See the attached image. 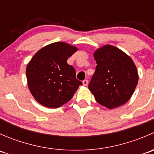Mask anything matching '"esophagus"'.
Returning <instances> with one entry per match:
<instances>
[{
	"label": "esophagus",
	"instance_id": "esophagus-1",
	"mask_svg": "<svg viewBox=\"0 0 154 154\" xmlns=\"http://www.w3.org/2000/svg\"><path fill=\"white\" fill-rule=\"evenodd\" d=\"M83 86H87L88 85V80H84L83 81Z\"/></svg>",
	"mask_w": 154,
	"mask_h": 154
}]
</instances>
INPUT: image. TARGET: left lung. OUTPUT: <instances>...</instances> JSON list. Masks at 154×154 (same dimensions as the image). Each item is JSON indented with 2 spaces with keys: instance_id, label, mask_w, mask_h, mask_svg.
I'll use <instances>...</instances> for the list:
<instances>
[{
  "instance_id": "left-lung-1",
  "label": "left lung",
  "mask_w": 154,
  "mask_h": 154,
  "mask_svg": "<svg viewBox=\"0 0 154 154\" xmlns=\"http://www.w3.org/2000/svg\"><path fill=\"white\" fill-rule=\"evenodd\" d=\"M97 66L88 84L96 101L108 109L125 104L138 84V71L132 59L119 48L106 45L94 54Z\"/></svg>"
}]
</instances>
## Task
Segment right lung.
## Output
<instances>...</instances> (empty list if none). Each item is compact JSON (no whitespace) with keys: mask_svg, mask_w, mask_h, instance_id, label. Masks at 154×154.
Listing matches in <instances>:
<instances>
[{"mask_svg":"<svg viewBox=\"0 0 154 154\" xmlns=\"http://www.w3.org/2000/svg\"><path fill=\"white\" fill-rule=\"evenodd\" d=\"M77 51L65 42L48 45L38 51L26 69L29 89L34 98L48 108H58L72 98L83 84L67 60Z\"/></svg>","mask_w":154,"mask_h":154,"instance_id":"add662e5","label":"right lung"}]
</instances>
